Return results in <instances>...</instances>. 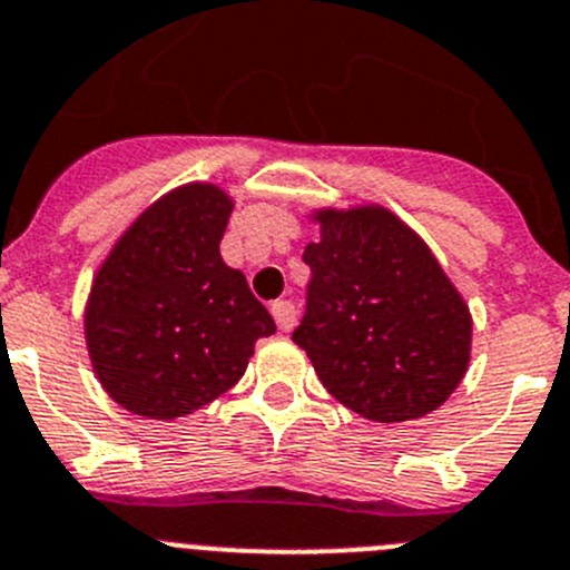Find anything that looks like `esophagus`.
<instances>
[{
	"instance_id": "34e87169",
	"label": "esophagus",
	"mask_w": 570,
	"mask_h": 570,
	"mask_svg": "<svg viewBox=\"0 0 570 570\" xmlns=\"http://www.w3.org/2000/svg\"><path fill=\"white\" fill-rule=\"evenodd\" d=\"M273 317L278 323L281 331H292L295 328V320H297V308L292 301H275L273 303Z\"/></svg>"
}]
</instances>
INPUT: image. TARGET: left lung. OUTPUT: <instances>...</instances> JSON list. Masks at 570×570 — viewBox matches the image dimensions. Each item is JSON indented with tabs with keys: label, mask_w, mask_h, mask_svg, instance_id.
Instances as JSON below:
<instances>
[{
	"label": "left lung",
	"mask_w": 570,
	"mask_h": 570,
	"mask_svg": "<svg viewBox=\"0 0 570 570\" xmlns=\"http://www.w3.org/2000/svg\"><path fill=\"white\" fill-rule=\"evenodd\" d=\"M306 314L292 340L325 390L362 417L434 412L471 358V312L432 250L386 208L320 212Z\"/></svg>",
	"instance_id": "obj_1"
}]
</instances>
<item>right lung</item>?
<instances>
[{"label": "right lung", "instance_id": "right-lung-1", "mask_svg": "<svg viewBox=\"0 0 570 570\" xmlns=\"http://www.w3.org/2000/svg\"><path fill=\"white\" fill-rule=\"evenodd\" d=\"M230 212L217 186H180L127 228L94 278V373L132 414L175 420L206 406L245 375L256 340L275 334L245 275L219 256Z\"/></svg>", "mask_w": 570, "mask_h": 570}]
</instances>
